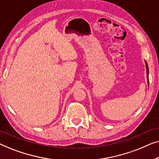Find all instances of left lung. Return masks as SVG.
I'll use <instances>...</instances> for the list:
<instances>
[{"label":"left lung","mask_w":159,"mask_h":159,"mask_svg":"<svg viewBox=\"0 0 159 159\" xmlns=\"http://www.w3.org/2000/svg\"><path fill=\"white\" fill-rule=\"evenodd\" d=\"M145 66H146V69H147V77H148V64L145 62Z\"/></svg>","instance_id":"1"}]
</instances>
